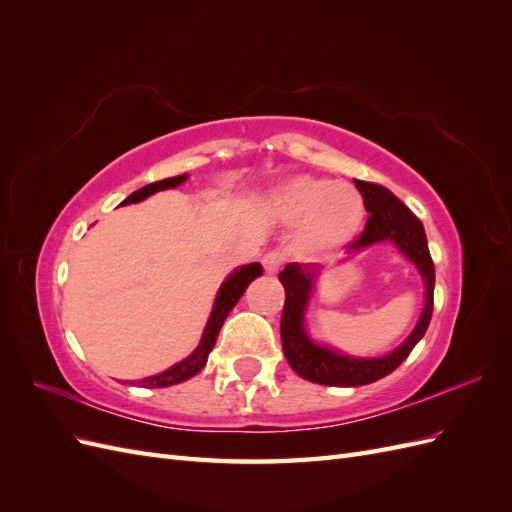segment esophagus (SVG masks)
Here are the masks:
<instances>
[{
  "instance_id": "34e87169",
  "label": "esophagus",
  "mask_w": 512,
  "mask_h": 512,
  "mask_svg": "<svg viewBox=\"0 0 512 512\" xmlns=\"http://www.w3.org/2000/svg\"><path fill=\"white\" fill-rule=\"evenodd\" d=\"M260 262H262V267H265V271L269 275H275L284 265V254L282 252H269V254L262 256Z\"/></svg>"
}]
</instances>
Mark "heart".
<instances>
[{"instance_id": "obj_1", "label": "heart", "mask_w": 512, "mask_h": 512, "mask_svg": "<svg viewBox=\"0 0 512 512\" xmlns=\"http://www.w3.org/2000/svg\"><path fill=\"white\" fill-rule=\"evenodd\" d=\"M271 209L286 224L299 222V245L309 254H329L359 232L365 205L350 183L294 175L275 185Z\"/></svg>"}]
</instances>
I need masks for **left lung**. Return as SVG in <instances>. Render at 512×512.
Listing matches in <instances>:
<instances>
[{"label":"left lung","instance_id":"1","mask_svg":"<svg viewBox=\"0 0 512 512\" xmlns=\"http://www.w3.org/2000/svg\"><path fill=\"white\" fill-rule=\"evenodd\" d=\"M365 200L369 220L363 235L348 245V254L363 252L378 243H393L399 254L408 258L425 284V305L412 333L393 352L382 356H350L327 344H318L305 329V314L314 297L320 265H299L290 262L280 273L286 288V303L282 312V348L286 361L297 374L309 382L327 386H363L389 376L408 359L412 348L421 342L433 312V286L436 269L427 247V235L421 220L401 203V200L378 183L354 179Z\"/></svg>","mask_w":512,"mask_h":512}]
</instances>
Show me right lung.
<instances>
[{
    "label": "right lung",
    "mask_w": 512,
    "mask_h": 512,
    "mask_svg": "<svg viewBox=\"0 0 512 512\" xmlns=\"http://www.w3.org/2000/svg\"><path fill=\"white\" fill-rule=\"evenodd\" d=\"M185 181H188V175H177V177H168V179H162V181H156V183H149V185H145V188L132 192L126 200H123L121 205L141 203V200L149 198L151 194L162 192V190H173ZM260 275H262V267L258 265V262H250V265H243V267L232 271L222 282L218 294H215L211 316L205 324L203 337H200V344L196 346V350L188 356V359L175 363L173 367H168L166 371H160V374H156V376L136 380V384L145 386V389H164V386H173V384L185 382V380H190L192 376H196L198 371L207 365L209 352L213 350L215 339H218L222 324L228 318V314L232 312V307H235L237 301L243 297L245 288L250 286Z\"/></svg>",
    "instance_id": "right-lung-1"
}]
</instances>
